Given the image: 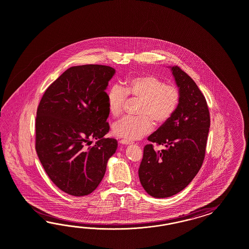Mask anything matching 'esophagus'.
Returning <instances> with one entry per match:
<instances>
[{"mask_svg": "<svg viewBox=\"0 0 249 249\" xmlns=\"http://www.w3.org/2000/svg\"><path fill=\"white\" fill-rule=\"evenodd\" d=\"M120 142H121V144H123V145H129V144H131L130 142L126 141V140H121V141H120Z\"/></svg>", "mask_w": 249, "mask_h": 249, "instance_id": "34e87169", "label": "esophagus"}]
</instances>
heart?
<instances>
[{"label":"heart","instance_id":"heart-1","mask_svg":"<svg viewBox=\"0 0 249 249\" xmlns=\"http://www.w3.org/2000/svg\"><path fill=\"white\" fill-rule=\"evenodd\" d=\"M127 97L141 100L139 117H125L112 126L114 135L128 142L141 139L150 133L153 127L152 121L162 125L176 112L181 101V92L174 85H167L158 76L137 75L127 79L124 88L113 85L107 92L108 112L118 117L121 115Z\"/></svg>","mask_w":249,"mask_h":249}]
</instances>
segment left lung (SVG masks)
Listing matches in <instances>:
<instances>
[{
  "label": "left lung",
  "mask_w": 249,
  "mask_h": 249,
  "mask_svg": "<svg viewBox=\"0 0 249 249\" xmlns=\"http://www.w3.org/2000/svg\"><path fill=\"white\" fill-rule=\"evenodd\" d=\"M170 68L181 92V101L174 116L148 137L151 143L164 149L154 151L152 144H147L139 169L142 187L155 198L174 196L193 181L204 162L210 128L203 93L181 68Z\"/></svg>",
  "instance_id": "8db88e82"
}]
</instances>
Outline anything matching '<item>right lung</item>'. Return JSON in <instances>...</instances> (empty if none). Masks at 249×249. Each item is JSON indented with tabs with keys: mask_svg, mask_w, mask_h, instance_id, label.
Listing matches in <instances>:
<instances>
[{
	"mask_svg": "<svg viewBox=\"0 0 249 249\" xmlns=\"http://www.w3.org/2000/svg\"><path fill=\"white\" fill-rule=\"evenodd\" d=\"M115 69L102 65L72 67L51 84L40 100L36 150L51 181L70 196L98 187L118 148L109 130L105 90ZM97 140L89 148L90 140Z\"/></svg>",
	"mask_w": 249,
	"mask_h": 249,
	"instance_id": "1",
	"label": "right lung"
}]
</instances>
